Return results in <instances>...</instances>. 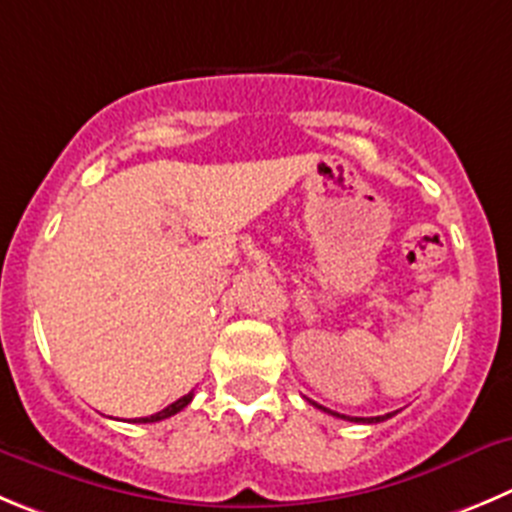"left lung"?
<instances>
[{
	"label": "left lung",
	"instance_id": "1",
	"mask_svg": "<svg viewBox=\"0 0 512 512\" xmlns=\"http://www.w3.org/2000/svg\"><path fill=\"white\" fill-rule=\"evenodd\" d=\"M315 407L318 409H323V412H328V414H333V417H338V419H348V422H384V419H389L391 414H384V417H371V419H364V417H346V414H338V412H331V409H326V407H321V404H315Z\"/></svg>",
	"mask_w": 512,
	"mask_h": 512
}]
</instances>
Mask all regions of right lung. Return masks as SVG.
Instances as JSON below:
<instances>
[{
  "instance_id": "add662e5",
  "label": "right lung",
  "mask_w": 512,
  "mask_h": 512,
  "mask_svg": "<svg viewBox=\"0 0 512 512\" xmlns=\"http://www.w3.org/2000/svg\"><path fill=\"white\" fill-rule=\"evenodd\" d=\"M191 396H194V391H189V394H186V396H181V399H176L174 404H169V407H166V409H161V412L151 414V417L133 419V422H138V424H148V422H161V419H169V417H174V414H179L181 409H184L186 404H189V401H191Z\"/></svg>"
}]
</instances>
